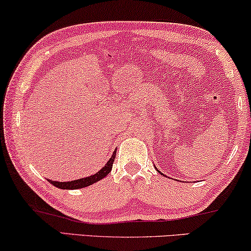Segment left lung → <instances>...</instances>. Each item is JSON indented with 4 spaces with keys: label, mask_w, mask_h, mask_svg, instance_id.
Returning <instances> with one entry per match:
<instances>
[{
    "label": "left lung",
    "mask_w": 251,
    "mask_h": 251,
    "mask_svg": "<svg viewBox=\"0 0 251 251\" xmlns=\"http://www.w3.org/2000/svg\"><path fill=\"white\" fill-rule=\"evenodd\" d=\"M155 169L157 170V173H159V174H161V175H163V176H164V177H167V176H166V175H164V174H162V173H161V171H160L159 169H157V168H156V167H155Z\"/></svg>",
    "instance_id": "obj_1"
}]
</instances>
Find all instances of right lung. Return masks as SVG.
Instances as JSON below:
<instances>
[{
  "label": "right lung",
  "instance_id": "obj_1",
  "mask_svg": "<svg viewBox=\"0 0 251 251\" xmlns=\"http://www.w3.org/2000/svg\"><path fill=\"white\" fill-rule=\"evenodd\" d=\"M115 154H116V151L113 152L112 156L109 157V160L106 162L105 166L102 167L101 169L98 171V173L91 175V176L80 178V179L72 180V181L49 180L50 184H52L53 186H56L58 188H61V190H80V188L90 186V185L97 183V181H99V180H101L102 178L106 177L109 173H111L113 162H114V159H115Z\"/></svg>",
  "mask_w": 251,
  "mask_h": 251
}]
</instances>
